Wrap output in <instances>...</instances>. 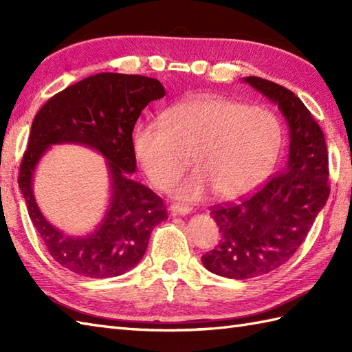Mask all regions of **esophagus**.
Masks as SVG:
<instances>
[{"label":"esophagus","instance_id":"1","mask_svg":"<svg viewBox=\"0 0 352 352\" xmlns=\"http://www.w3.org/2000/svg\"><path fill=\"white\" fill-rule=\"evenodd\" d=\"M192 208L189 206H184V204H172L169 207V212L170 214H188L190 213Z\"/></svg>","mask_w":352,"mask_h":352}]
</instances>
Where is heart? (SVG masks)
Listing matches in <instances>:
<instances>
[{"mask_svg": "<svg viewBox=\"0 0 352 352\" xmlns=\"http://www.w3.org/2000/svg\"><path fill=\"white\" fill-rule=\"evenodd\" d=\"M283 146V125L272 110L199 95L163 111L159 122L139 124L133 151L148 182L166 190L188 166L197 169L170 188L182 199L208 190L230 199L257 189L271 174Z\"/></svg>", "mask_w": 352, "mask_h": 352, "instance_id": "heart-1", "label": "heart"}]
</instances>
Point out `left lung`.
Masks as SVG:
<instances>
[{"label":"left lung","instance_id":"obj_1","mask_svg":"<svg viewBox=\"0 0 352 352\" xmlns=\"http://www.w3.org/2000/svg\"><path fill=\"white\" fill-rule=\"evenodd\" d=\"M243 81L278 104L289 125L290 145L284 170L257 192L210 208L221 241L201 260L210 272L234 280L265 275L286 263L330 195L325 138L310 110L274 81L260 77Z\"/></svg>","mask_w":352,"mask_h":352}]
</instances>
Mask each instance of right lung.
Here are the masks:
<instances>
[{"label": "right lung", "instance_id": "1", "mask_svg": "<svg viewBox=\"0 0 352 352\" xmlns=\"http://www.w3.org/2000/svg\"><path fill=\"white\" fill-rule=\"evenodd\" d=\"M164 94L155 78L101 72L56 94L34 116L19 166V189L51 257L71 272L89 278L129 272L144 257L154 227L168 219L163 199L130 175L136 170L134 124L142 110ZM56 143L86 144L108 160L111 204L99 228L83 238L52 228L34 199V169Z\"/></svg>", "mask_w": 352, "mask_h": 352}]
</instances>
